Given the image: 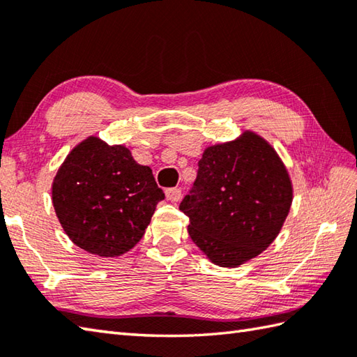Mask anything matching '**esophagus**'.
<instances>
[{"label": "esophagus", "mask_w": 357, "mask_h": 357, "mask_svg": "<svg viewBox=\"0 0 357 357\" xmlns=\"http://www.w3.org/2000/svg\"><path fill=\"white\" fill-rule=\"evenodd\" d=\"M165 198L169 199V201H172V202H176V201H179L181 199V190L179 188H167L165 190Z\"/></svg>", "instance_id": "obj_1"}]
</instances>
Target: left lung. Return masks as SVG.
<instances>
[{
    "label": "left lung",
    "instance_id": "obj_1",
    "mask_svg": "<svg viewBox=\"0 0 357 357\" xmlns=\"http://www.w3.org/2000/svg\"><path fill=\"white\" fill-rule=\"evenodd\" d=\"M293 202V183L278 151L261 135L208 146L192 195L179 210L188 234L211 264L236 268L267 250Z\"/></svg>",
    "mask_w": 357,
    "mask_h": 357
}]
</instances>
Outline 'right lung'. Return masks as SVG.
Masks as SVG:
<instances>
[{
  "label": "right lung",
  "mask_w": 357,
  "mask_h": 357,
  "mask_svg": "<svg viewBox=\"0 0 357 357\" xmlns=\"http://www.w3.org/2000/svg\"><path fill=\"white\" fill-rule=\"evenodd\" d=\"M164 193L151 169L123 144L89 136L72 149L52 184V204L75 245L118 257L138 244Z\"/></svg>",
  "instance_id": "add662e5"
}]
</instances>
